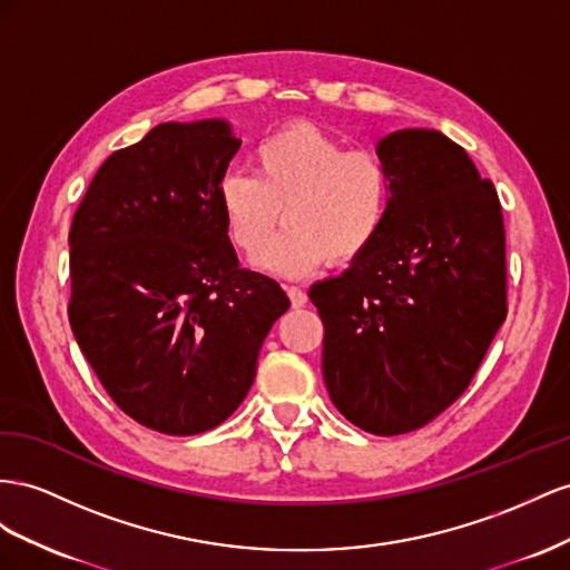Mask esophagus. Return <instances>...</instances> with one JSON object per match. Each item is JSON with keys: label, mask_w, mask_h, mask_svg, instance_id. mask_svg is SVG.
Segmentation results:
<instances>
[{"label": "esophagus", "mask_w": 570, "mask_h": 570, "mask_svg": "<svg viewBox=\"0 0 570 570\" xmlns=\"http://www.w3.org/2000/svg\"><path fill=\"white\" fill-rule=\"evenodd\" d=\"M286 294H288L291 305H294V307H303L307 303V294H305L303 288H298V286H288Z\"/></svg>", "instance_id": "34e87169"}]
</instances>
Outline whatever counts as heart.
<instances>
[{
  "label": "heart",
  "instance_id": "b5f03b06",
  "mask_svg": "<svg viewBox=\"0 0 570 570\" xmlns=\"http://www.w3.org/2000/svg\"><path fill=\"white\" fill-rule=\"evenodd\" d=\"M255 174L226 171L217 207L234 248L255 255L276 236L257 265L298 279L330 263L348 265L375 243L392 209V174L367 150L315 126H288L257 145Z\"/></svg>",
  "mask_w": 570,
  "mask_h": 570
}]
</instances>
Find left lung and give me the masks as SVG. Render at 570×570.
Wrapping results in <instances>:
<instances>
[{
	"mask_svg": "<svg viewBox=\"0 0 570 570\" xmlns=\"http://www.w3.org/2000/svg\"><path fill=\"white\" fill-rule=\"evenodd\" d=\"M392 209L372 248L311 286L338 413L392 436L428 425L473 380L507 320V236L492 181L434 128L377 140Z\"/></svg>",
	"mask_w": 570,
	"mask_h": 570,
	"instance_id": "1",
	"label": "left lung"
}]
</instances>
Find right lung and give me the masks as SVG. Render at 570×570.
I'll return each mask as SVG.
<instances>
[{
	"label": "right lung",
	"instance_id": "add662e5",
	"mask_svg": "<svg viewBox=\"0 0 570 570\" xmlns=\"http://www.w3.org/2000/svg\"><path fill=\"white\" fill-rule=\"evenodd\" d=\"M238 148L226 119L159 124L105 159L69 232L80 351L126 415L174 436L238 409L291 305L226 236L217 184Z\"/></svg>",
	"mask_w": 570,
	"mask_h": 570
}]
</instances>
